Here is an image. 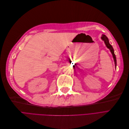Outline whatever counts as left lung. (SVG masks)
I'll list each match as a JSON object with an SVG mask.
<instances>
[{
  "instance_id": "1",
  "label": "left lung",
  "mask_w": 129,
  "mask_h": 129,
  "mask_svg": "<svg viewBox=\"0 0 129 129\" xmlns=\"http://www.w3.org/2000/svg\"><path fill=\"white\" fill-rule=\"evenodd\" d=\"M101 38H102V39L104 41L105 44V45H106L107 47H108L109 49H110V52H111V53H112V54L113 57H114V59L115 64V67L116 68V65H117L116 57V56H115V53H114V48H113L112 46H111L110 44H109L108 38L106 36H105V35H102V37H101Z\"/></svg>"
}]
</instances>
